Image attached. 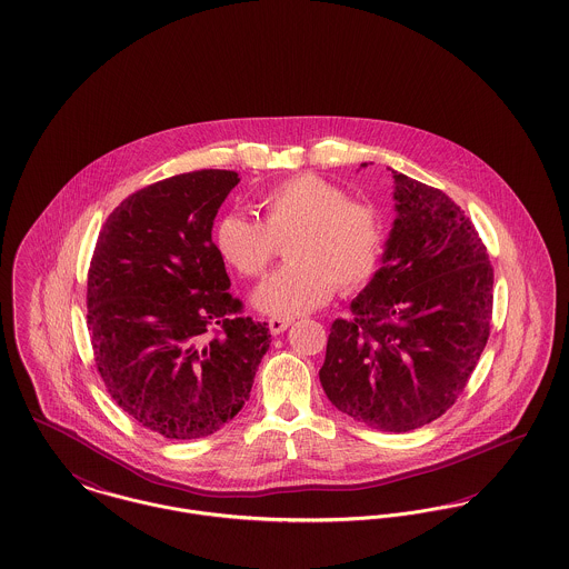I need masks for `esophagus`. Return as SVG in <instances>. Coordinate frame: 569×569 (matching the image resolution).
Returning a JSON list of instances; mask_svg holds the SVG:
<instances>
[{
  "mask_svg": "<svg viewBox=\"0 0 569 569\" xmlns=\"http://www.w3.org/2000/svg\"><path fill=\"white\" fill-rule=\"evenodd\" d=\"M290 325H292L290 318H270V320H268V327H270V333H272V336L283 333Z\"/></svg>",
  "mask_w": 569,
  "mask_h": 569,
  "instance_id": "esophagus-1",
  "label": "esophagus"
}]
</instances>
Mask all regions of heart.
<instances>
[{"mask_svg": "<svg viewBox=\"0 0 569 569\" xmlns=\"http://www.w3.org/2000/svg\"><path fill=\"white\" fill-rule=\"evenodd\" d=\"M262 220L227 214L214 244L222 262L247 279L262 277L286 240L290 262L272 272L253 295L256 307L274 318L301 316L325 306L336 290L366 288L379 270L386 231L379 212L349 199L325 177H288L260 199Z\"/></svg>", "mask_w": 569, "mask_h": 569, "instance_id": "heart-1", "label": "heart"}]
</instances>
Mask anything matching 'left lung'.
<instances>
[{
	"instance_id": "1",
	"label": "left lung",
	"mask_w": 569,
	"mask_h": 569,
	"mask_svg": "<svg viewBox=\"0 0 569 569\" xmlns=\"http://www.w3.org/2000/svg\"><path fill=\"white\" fill-rule=\"evenodd\" d=\"M392 177L398 217L386 260L349 318L331 325L320 383L352 420L407 433L466 390L491 329L493 268L477 227L446 192Z\"/></svg>"
}]
</instances>
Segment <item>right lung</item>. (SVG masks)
I'll use <instances>...</instances> for the list:
<instances>
[{
    "label": "right lung",
    "mask_w": 569,
    "mask_h": 569,
    "mask_svg": "<svg viewBox=\"0 0 569 569\" xmlns=\"http://www.w3.org/2000/svg\"><path fill=\"white\" fill-rule=\"evenodd\" d=\"M238 173L203 169L123 199L103 222L88 268L87 322L112 400L167 439L212 436L231 420L270 347L242 316L212 242Z\"/></svg>",
    "instance_id": "add662e5"
}]
</instances>
